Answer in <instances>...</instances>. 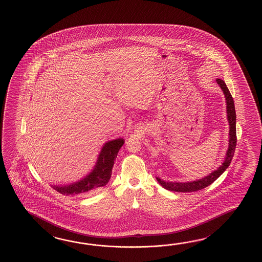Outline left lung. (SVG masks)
<instances>
[{"instance_id": "8db88e82", "label": "left lung", "mask_w": 262, "mask_h": 262, "mask_svg": "<svg viewBox=\"0 0 262 262\" xmlns=\"http://www.w3.org/2000/svg\"><path fill=\"white\" fill-rule=\"evenodd\" d=\"M216 82L221 87L224 95L226 96V102H227V113H228V123H229V140H228V149L226 154L225 161L222 166L218 167L216 170L211 173L204 178L200 179L194 182H187V183H173V182H166L160 178H156L157 182L161 184L165 189L170 190L173 192H195L199 190L203 189L210 184H212L216 179L222 174L227 168H228L230 162L232 160L234 156V151L237 144V136H236V112H235V106L232 96L228 91L227 85L225 81L217 78Z\"/></svg>"}]
</instances>
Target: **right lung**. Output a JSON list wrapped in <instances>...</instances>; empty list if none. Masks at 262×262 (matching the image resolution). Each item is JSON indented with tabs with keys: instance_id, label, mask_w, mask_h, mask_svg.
<instances>
[{
	"instance_id": "obj_1",
	"label": "right lung",
	"mask_w": 262,
	"mask_h": 262,
	"mask_svg": "<svg viewBox=\"0 0 262 262\" xmlns=\"http://www.w3.org/2000/svg\"><path fill=\"white\" fill-rule=\"evenodd\" d=\"M123 139H118L106 142L103 146L95 168L89 175L75 184L56 186L52 185L54 189L62 195H79L93 190L104 187L112 177V170L114 161L117 157L118 151L123 146Z\"/></svg>"
}]
</instances>
